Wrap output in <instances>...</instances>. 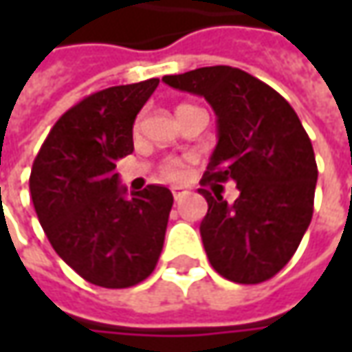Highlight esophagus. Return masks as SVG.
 <instances>
[{"instance_id":"1","label":"esophagus","mask_w":352,"mask_h":352,"mask_svg":"<svg viewBox=\"0 0 352 352\" xmlns=\"http://www.w3.org/2000/svg\"><path fill=\"white\" fill-rule=\"evenodd\" d=\"M186 194H188V190H186V188H178V186H176V188H172V196H174L176 201H178V199H182Z\"/></svg>"}]
</instances>
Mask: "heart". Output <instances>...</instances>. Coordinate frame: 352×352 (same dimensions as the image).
<instances>
[{"label": "heart", "instance_id": "1", "mask_svg": "<svg viewBox=\"0 0 352 352\" xmlns=\"http://www.w3.org/2000/svg\"><path fill=\"white\" fill-rule=\"evenodd\" d=\"M137 127H139V123H137ZM182 160H178V158H168V160L162 164V176L168 178V180H178V178L182 176Z\"/></svg>", "mask_w": 352, "mask_h": 352}]
</instances>
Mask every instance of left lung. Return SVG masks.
<instances>
[{"label": "left lung", "mask_w": 352, "mask_h": 352, "mask_svg": "<svg viewBox=\"0 0 352 352\" xmlns=\"http://www.w3.org/2000/svg\"><path fill=\"white\" fill-rule=\"evenodd\" d=\"M162 82L206 98L217 116L201 186L233 180L239 188L233 204L199 188L211 266L236 284H261L288 264L314 215L318 164L302 121L276 89L239 68L208 66Z\"/></svg>", "instance_id": "1"}]
</instances>
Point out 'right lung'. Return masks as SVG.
Segmentation results:
<instances>
[{"label":"right lung","mask_w":352,"mask_h":352,"mask_svg":"<svg viewBox=\"0 0 352 352\" xmlns=\"http://www.w3.org/2000/svg\"><path fill=\"white\" fill-rule=\"evenodd\" d=\"M158 78L96 91L50 129L29 190L56 254L89 284L129 288L155 270L172 192L151 184L127 196L116 164L133 153V123Z\"/></svg>","instance_id":"obj_1"}]
</instances>
